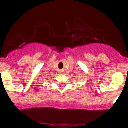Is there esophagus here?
<instances>
[{
  "instance_id": "obj_1",
  "label": "esophagus",
  "mask_w": 128,
  "mask_h": 128,
  "mask_svg": "<svg viewBox=\"0 0 128 128\" xmlns=\"http://www.w3.org/2000/svg\"><path fill=\"white\" fill-rule=\"evenodd\" d=\"M60 73H61V74H63V70H60Z\"/></svg>"
}]
</instances>
